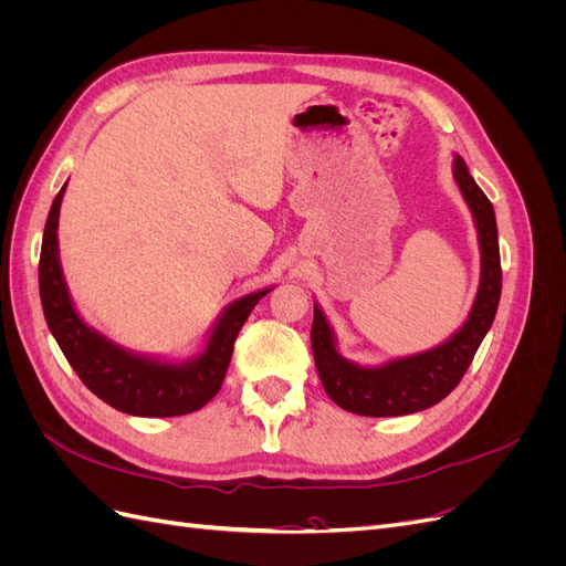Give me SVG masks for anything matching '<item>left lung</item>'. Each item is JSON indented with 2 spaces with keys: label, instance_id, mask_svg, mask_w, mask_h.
Here are the masks:
<instances>
[{
  "label": "left lung",
  "instance_id": "left-lung-1",
  "mask_svg": "<svg viewBox=\"0 0 566 566\" xmlns=\"http://www.w3.org/2000/svg\"><path fill=\"white\" fill-rule=\"evenodd\" d=\"M453 179L474 219L482 273L472 310L449 339L427 352L389 358L380 366H361L339 354L331 323L314 302L312 349L318 378L325 394L349 413L368 418L410 416L447 399L470 368L499 312L503 273L493 205L460 156L453 158Z\"/></svg>",
  "mask_w": 566,
  "mask_h": 566
}]
</instances>
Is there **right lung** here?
<instances>
[{
    "mask_svg": "<svg viewBox=\"0 0 566 566\" xmlns=\"http://www.w3.org/2000/svg\"><path fill=\"white\" fill-rule=\"evenodd\" d=\"M65 186L67 181L49 210L40 254V297L51 335L80 380L108 406L139 418L193 413L208 403L224 382L233 342L254 304L271 293L273 285L227 304L210 328L202 349L181 361L119 347L80 316L67 290L59 254V214Z\"/></svg>",
    "mask_w": 566,
    "mask_h": 566,
    "instance_id": "add662e5",
    "label": "right lung"
}]
</instances>
